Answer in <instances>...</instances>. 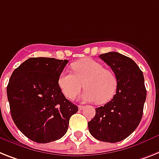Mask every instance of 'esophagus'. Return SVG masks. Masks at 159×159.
Masks as SVG:
<instances>
[{"instance_id": "obj_1", "label": "esophagus", "mask_w": 159, "mask_h": 159, "mask_svg": "<svg viewBox=\"0 0 159 159\" xmlns=\"http://www.w3.org/2000/svg\"><path fill=\"white\" fill-rule=\"evenodd\" d=\"M78 108L80 111H81V110H83V109L84 108V106H82V105H80V106H78Z\"/></svg>"}]
</instances>
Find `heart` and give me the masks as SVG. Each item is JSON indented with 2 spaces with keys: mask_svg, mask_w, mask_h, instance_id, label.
I'll return each mask as SVG.
<instances>
[{
  "mask_svg": "<svg viewBox=\"0 0 159 159\" xmlns=\"http://www.w3.org/2000/svg\"><path fill=\"white\" fill-rule=\"evenodd\" d=\"M71 67L74 74L65 70L58 77L59 87L69 100H73L80 93L83 84L86 89L81 97L84 101L105 104L114 98L117 78L100 62L84 58L72 64Z\"/></svg>",
  "mask_w": 159,
  "mask_h": 159,
  "instance_id": "b5f03b06",
  "label": "heart"
}]
</instances>
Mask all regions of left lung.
<instances>
[{
    "label": "left lung",
    "mask_w": 159,
    "mask_h": 159,
    "mask_svg": "<svg viewBox=\"0 0 159 159\" xmlns=\"http://www.w3.org/2000/svg\"><path fill=\"white\" fill-rule=\"evenodd\" d=\"M111 66L117 78L114 98L96 108V115L88 123L89 132L97 140L115 143L127 138L138 127L146 99L142 71L132 59L117 52L99 55Z\"/></svg>",
    "instance_id": "obj_1"
}]
</instances>
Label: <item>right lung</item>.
<instances>
[{
	"mask_svg": "<svg viewBox=\"0 0 159 159\" xmlns=\"http://www.w3.org/2000/svg\"><path fill=\"white\" fill-rule=\"evenodd\" d=\"M68 60L31 57L12 73L7 98L17 128L31 141L48 143L67 132L71 115L78 107L67 100L58 77Z\"/></svg>",
	"mask_w": 159,
	"mask_h": 159,
	"instance_id": "add662e5",
	"label": "right lung"
}]
</instances>
